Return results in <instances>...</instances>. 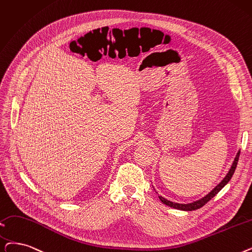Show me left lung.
I'll return each mask as SVG.
<instances>
[{
  "instance_id": "left-lung-1",
  "label": "left lung",
  "mask_w": 252,
  "mask_h": 252,
  "mask_svg": "<svg viewBox=\"0 0 252 252\" xmlns=\"http://www.w3.org/2000/svg\"><path fill=\"white\" fill-rule=\"evenodd\" d=\"M239 157H240V151H238V153H237V156H236V158H235V159H234V162H233V165H232V167H231V169H229V171H228V173L225 175V177L222 179V181L218 184V185H216V187L209 192L208 193L207 195H205L204 198H202V199H200V200H198V201H195V202H192V203H189V204H179V203H174V202H171V201H168L167 199H165V198H162L161 195H158V198H159V200L165 204V205H167V206H169V207H171V208H175V209H178V210H183V211H192V210H196V209H200L201 207H203L205 204H207L208 202H209L213 196H215L218 192H220V190H221V189L224 187V185L231 180V178L233 177V174H234V172H235V170H236V168H237V163H238V160H239Z\"/></svg>"
}]
</instances>
